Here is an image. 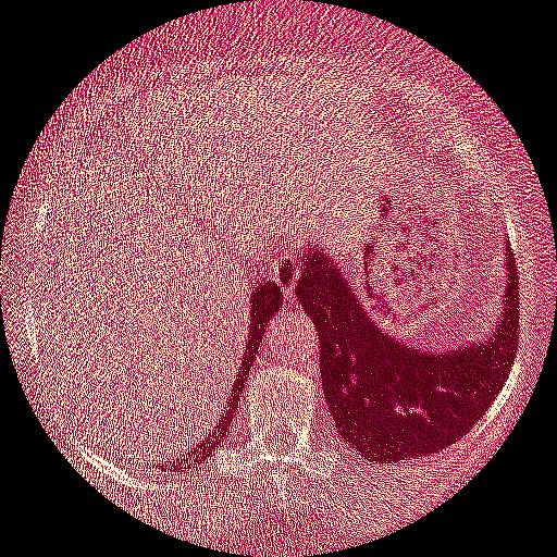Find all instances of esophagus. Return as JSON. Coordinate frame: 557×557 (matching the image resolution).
I'll use <instances>...</instances> for the list:
<instances>
[{"label": "esophagus", "mask_w": 557, "mask_h": 557, "mask_svg": "<svg viewBox=\"0 0 557 557\" xmlns=\"http://www.w3.org/2000/svg\"><path fill=\"white\" fill-rule=\"evenodd\" d=\"M298 262L293 257H275L270 262V278L284 289V295L295 293V282H298Z\"/></svg>", "instance_id": "1"}]
</instances>
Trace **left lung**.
Listing matches in <instances>:
<instances>
[{
	"label": "left lung",
	"mask_w": 557,
	"mask_h": 557,
	"mask_svg": "<svg viewBox=\"0 0 557 557\" xmlns=\"http://www.w3.org/2000/svg\"><path fill=\"white\" fill-rule=\"evenodd\" d=\"M503 314L481 338L421 349L383 333L361 293L314 246L298 259V295L320 336L325 405L349 448L394 465L454 446L495 401L520 344V287L506 246Z\"/></svg>",
	"instance_id": "left-lung-1"
}]
</instances>
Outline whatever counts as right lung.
Instances as JSON below:
<instances>
[{
	"instance_id": "right-lung-1",
	"label": "right lung",
	"mask_w": 557,
	"mask_h": 557,
	"mask_svg": "<svg viewBox=\"0 0 557 557\" xmlns=\"http://www.w3.org/2000/svg\"><path fill=\"white\" fill-rule=\"evenodd\" d=\"M248 304H251L248 344H246V352H243L240 369H237V380H235V385H232V396H230V401H226V407H224V416H221L219 421H215V426L210 429L208 434H205L202 441H199V446L190 448L188 454H183V457L177 459V465H174V468H194V465H202L205 459L213 457V454L219 451L221 443H224L226 432H230L232 418H235L237 401H240L246 374H248V369H251L253 358H257V352H259V342H262V336H264V327H268V322L273 320L275 311L284 306V289L278 287L275 282H264V284H259V287H253Z\"/></svg>"
}]
</instances>
